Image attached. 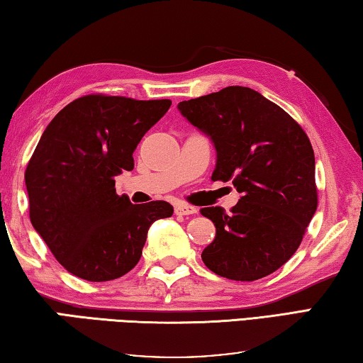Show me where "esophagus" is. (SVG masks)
I'll return each instance as SVG.
<instances>
[{
    "instance_id": "1",
    "label": "esophagus",
    "mask_w": 363,
    "mask_h": 363,
    "mask_svg": "<svg viewBox=\"0 0 363 363\" xmlns=\"http://www.w3.org/2000/svg\"><path fill=\"white\" fill-rule=\"evenodd\" d=\"M174 211L176 215H194V213H197V208L187 203H177L174 206Z\"/></svg>"
}]
</instances>
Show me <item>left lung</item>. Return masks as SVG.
Segmentation results:
<instances>
[{
	"instance_id": "1",
	"label": "left lung",
	"mask_w": 363,
	"mask_h": 363,
	"mask_svg": "<svg viewBox=\"0 0 363 363\" xmlns=\"http://www.w3.org/2000/svg\"><path fill=\"white\" fill-rule=\"evenodd\" d=\"M177 109L215 145L211 181H231L240 194L231 213L200 210L216 228L203 263L233 281L272 274L296 254L318 205L307 134L283 108L239 85L181 101Z\"/></svg>"
}]
</instances>
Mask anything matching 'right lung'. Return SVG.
Instances as JSON below:
<instances>
[{
	"mask_svg": "<svg viewBox=\"0 0 363 363\" xmlns=\"http://www.w3.org/2000/svg\"><path fill=\"white\" fill-rule=\"evenodd\" d=\"M171 100L85 95L47 125L26 169L28 211L51 254L77 278L101 283L139 263L148 228L169 218L163 200L132 205L114 177L134 169L132 153Z\"/></svg>",
	"mask_w": 363,
	"mask_h": 363,
	"instance_id": "add662e5",
	"label": "right lung"
}]
</instances>
